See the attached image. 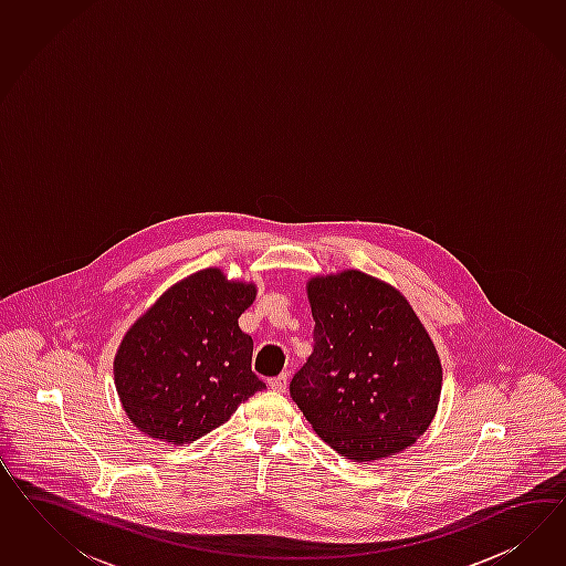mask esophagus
Masks as SVG:
<instances>
[{
    "mask_svg": "<svg viewBox=\"0 0 566 566\" xmlns=\"http://www.w3.org/2000/svg\"><path fill=\"white\" fill-rule=\"evenodd\" d=\"M268 384H270V388H272L274 392H286V388H289V376L282 374V376L272 377Z\"/></svg>",
    "mask_w": 566,
    "mask_h": 566,
    "instance_id": "obj_1",
    "label": "esophagus"
}]
</instances>
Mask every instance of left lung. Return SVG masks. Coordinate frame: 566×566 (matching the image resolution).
Returning <instances> with one entry per match:
<instances>
[{"mask_svg":"<svg viewBox=\"0 0 566 566\" xmlns=\"http://www.w3.org/2000/svg\"><path fill=\"white\" fill-rule=\"evenodd\" d=\"M313 353L291 381L317 436L355 463L415 444L438 411L442 363L395 286L344 270L307 282Z\"/></svg>","mask_w":566,"mask_h":566,"instance_id":"8db88e82","label":"left lung"}]
</instances>
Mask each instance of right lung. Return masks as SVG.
<instances>
[{"instance_id":"1","label":"right lung","mask_w":566,"mask_h":566,"mask_svg":"<svg viewBox=\"0 0 566 566\" xmlns=\"http://www.w3.org/2000/svg\"><path fill=\"white\" fill-rule=\"evenodd\" d=\"M255 294L253 282L207 268L174 284L130 326L114 379L124 411L143 433L190 444L265 388L251 371L253 340L239 327Z\"/></svg>"}]
</instances>
